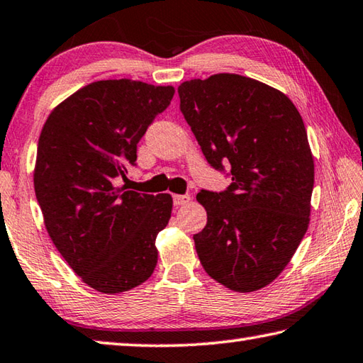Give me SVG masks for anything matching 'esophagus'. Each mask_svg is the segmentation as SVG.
I'll list each match as a JSON object with an SVG mask.
<instances>
[{
	"mask_svg": "<svg viewBox=\"0 0 363 363\" xmlns=\"http://www.w3.org/2000/svg\"><path fill=\"white\" fill-rule=\"evenodd\" d=\"M191 201V197L188 194H175L174 196V203L177 207H180V205H186Z\"/></svg>",
	"mask_w": 363,
	"mask_h": 363,
	"instance_id": "obj_1",
	"label": "esophagus"
}]
</instances>
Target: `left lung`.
Masks as SVG:
<instances>
[{"label":"left lung","mask_w":363,"mask_h":363,"mask_svg":"<svg viewBox=\"0 0 363 363\" xmlns=\"http://www.w3.org/2000/svg\"><path fill=\"white\" fill-rule=\"evenodd\" d=\"M179 96L208 164H229L232 177L223 193L196 196L207 210V225L193 237L197 256L225 288L262 289L310 224L314 161L303 120L284 93L238 74L183 82Z\"/></svg>","instance_id":"1"}]
</instances>
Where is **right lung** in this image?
<instances>
[{
  "label": "right lung",
  "mask_w": 363,
  "mask_h": 363,
  "mask_svg": "<svg viewBox=\"0 0 363 363\" xmlns=\"http://www.w3.org/2000/svg\"><path fill=\"white\" fill-rule=\"evenodd\" d=\"M174 86L98 80L53 108L38 142L34 191L60 255L90 288L126 292L152 277L156 235L170 194L115 186L138 160V143L174 98Z\"/></svg>",
  "instance_id": "1"
}]
</instances>
